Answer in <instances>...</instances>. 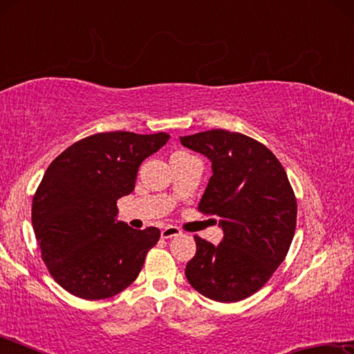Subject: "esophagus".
I'll return each mask as SVG.
<instances>
[{
	"mask_svg": "<svg viewBox=\"0 0 354 354\" xmlns=\"http://www.w3.org/2000/svg\"><path fill=\"white\" fill-rule=\"evenodd\" d=\"M181 234H183V232H181V230H179L178 226L169 225V226L164 227L162 232H160V237H162V239H171V237H176V236H181Z\"/></svg>",
	"mask_w": 354,
	"mask_h": 354,
	"instance_id": "esophagus-1",
	"label": "esophagus"
}]
</instances>
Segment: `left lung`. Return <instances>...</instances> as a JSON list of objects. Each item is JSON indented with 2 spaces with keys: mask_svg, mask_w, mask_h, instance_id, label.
<instances>
[{
  "mask_svg": "<svg viewBox=\"0 0 354 354\" xmlns=\"http://www.w3.org/2000/svg\"><path fill=\"white\" fill-rule=\"evenodd\" d=\"M181 143L211 159L212 176L198 211L220 217L225 234L217 247L195 236L185 278L214 301H241L259 290L289 253L295 194L277 156L248 136L211 129L184 136Z\"/></svg>",
  "mask_w": 354,
  "mask_h": 354,
  "instance_id": "left-lung-1",
  "label": "left lung"
}]
</instances>
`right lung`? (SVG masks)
I'll return each mask as SVG.
<instances>
[{"label":"right lung","instance_id":"right-lung-1","mask_svg":"<svg viewBox=\"0 0 354 354\" xmlns=\"http://www.w3.org/2000/svg\"><path fill=\"white\" fill-rule=\"evenodd\" d=\"M169 139L167 133H97L46 169L32 198V227L48 272L71 295L109 298L139 277L160 231L117 221V200L134 190L140 164Z\"/></svg>","mask_w":354,"mask_h":354}]
</instances>
